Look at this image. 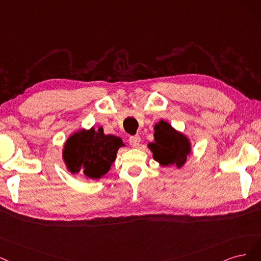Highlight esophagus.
Returning <instances> with one entry per match:
<instances>
[{
	"instance_id": "obj_1",
	"label": "esophagus",
	"mask_w": 261,
	"mask_h": 261,
	"mask_svg": "<svg viewBox=\"0 0 261 261\" xmlns=\"http://www.w3.org/2000/svg\"><path fill=\"white\" fill-rule=\"evenodd\" d=\"M129 143H130V145H131L132 147H138V146L140 145V143H141V138H140V136L130 137Z\"/></svg>"
}]
</instances>
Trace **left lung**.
<instances>
[{
	"label": "left lung",
	"mask_w": 261,
	"mask_h": 261,
	"mask_svg": "<svg viewBox=\"0 0 261 261\" xmlns=\"http://www.w3.org/2000/svg\"><path fill=\"white\" fill-rule=\"evenodd\" d=\"M153 158L164 167L182 168L192 152L190 139L181 131L175 130L169 122L158 121L154 125V142L147 144Z\"/></svg>",
	"instance_id": "8db88e82"
}]
</instances>
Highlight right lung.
<instances>
[{"instance_id":"1","label":"right lung","mask_w":261,"mask_h":261,"mask_svg":"<svg viewBox=\"0 0 261 261\" xmlns=\"http://www.w3.org/2000/svg\"><path fill=\"white\" fill-rule=\"evenodd\" d=\"M124 143L113 134H105L102 127L80 129L66 140L63 162L71 174L82 173L87 179L98 180L114 164L117 152Z\"/></svg>"}]
</instances>
